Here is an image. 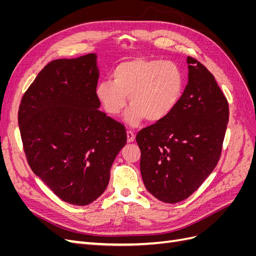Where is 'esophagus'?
I'll use <instances>...</instances> for the list:
<instances>
[{
    "instance_id": "1",
    "label": "esophagus",
    "mask_w": 256,
    "mask_h": 256,
    "mask_svg": "<svg viewBox=\"0 0 256 256\" xmlns=\"http://www.w3.org/2000/svg\"><path fill=\"white\" fill-rule=\"evenodd\" d=\"M134 138H136V136H134V134L132 132V131H127V141L129 143L134 142Z\"/></svg>"
}]
</instances>
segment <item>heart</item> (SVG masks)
I'll return each mask as SVG.
<instances>
[{
    "label": "heart",
    "instance_id": "1",
    "mask_svg": "<svg viewBox=\"0 0 256 256\" xmlns=\"http://www.w3.org/2000/svg\"><path fill=\"white\" fill-rule=\"evenodd\" d=\"M113 82L98 83L96 96L104 111L112 116L122 112L129 97L130 109L125 120L136 126L144 118L159 122L173 112L184 90L186 78L174 62L129 58L113 69Z\"/></svg>",
    "mask_w": 256,
    "mask_h": 256
}]
</instances>
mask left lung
Masks as SVG:
<instances>
[{"mask_svg": "<svg viewBox=\"0 0 256 256\" xmlns=\"http://www.w3.org/2000/svg\"><path fill=\"white\" fill-rule=\"evenodd\" d=\"M188 84L166 118L138 131L145 188L164 203L189 198L220 159L228 122V104L214 76L187 58Z\"/></svg>", "mask_w": 256, "mask_h": 256, "instance_id": "obj_1", "label": "left lung"}]
</instances>
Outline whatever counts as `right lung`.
Returning <instances> with one entry per match:
<instances>
[{"label": "right lung", "instance_id": "1", "mask_svg": "<svg viewBox=\"0 0 256 256\" xmlns=\"http://www.w3.org/2000/svg\"><path fill=\"white\" fill-rule=\"evenodd\" d=\"M97 56L50 62L24 92L18 122L28 164L63 200L84 206L106 189L126 129L99 110Z\"/></svg>", "mask_w": 256, "mask_h": 256}]
</instances>
